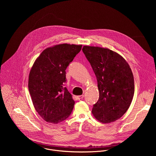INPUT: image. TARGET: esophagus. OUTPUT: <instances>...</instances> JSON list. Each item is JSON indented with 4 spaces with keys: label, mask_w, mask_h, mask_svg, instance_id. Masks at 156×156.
<instances>
[{
    "label": "esophagus",
    "mask_w": 156,
    "mask_h": 156,
    "mask_svg": "<svg viewBox=\"0 0 156 156\" xmlns=\"http://www.w3.org/2000/svg\"><path fill=\"white\" fill-rule=\"evenodd\" d=\"M84 97V95H78L77 97V99H79V100H80V99H82Z\"/></svg>",
    "instance_id": "esophagus-1"
}]
</instances>
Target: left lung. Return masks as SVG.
I'll return each instance as SVG.
<instances>
[{
    "label": "left lung",
    "mask_w": 156,
    "mask_h": 156,
    "mask_svg": "<svg viewBox=\"0 0 156 156\" xmlns=\"http://www.w3.org/2000/svg\"><path fill=\"white\" fill-rule=\"evenodd\" d=\"M82 51L95 74L99 90L92 113L101 122L115 121L128 110L133 97L132 69L121 55L109 48L83 46Z\"/></svg>",
    "instance_id": "8db88e82"
}]
</instances>
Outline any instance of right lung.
<instances>
[{"instance_id":"obj_1","label":"right lung","mask_w":156,"mask_h":156,"mask_svg":"<svg viewBox=\"0 0 156 156\" xmlns=\"http://www.w3.org/2000/svg\"><path fill=\"white\" fill-rule=\"evenodd\" d=\"M82 45L63 44L41 53L30 69L28 88L35 110L45 121L58 124L69 117L75 104L64 83L66 70Z\"/></svg>"}]
</instances>
